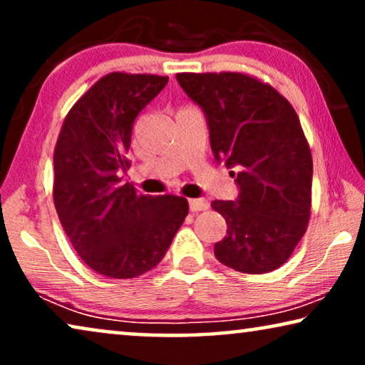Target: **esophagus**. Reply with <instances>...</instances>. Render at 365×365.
Returning <instances> with one entry per match:
<instances>
[{
  "mask_svg": "<svg viewBox=\"0 0 365 365\" xmlns=\"http://www.w3.org/2000/svg\"><path fill=\"white\" fill-rule=\"evenodd\" d=\"M189 209H191L192 212L206 211V209H209V202L206 199H189Z\"/></svg>",
  "mask_w": 365,
  "mask_h": 365,
  "instance_id": "34e87169",
  "label": "esophagus"
}]
</instances>
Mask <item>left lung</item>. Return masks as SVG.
<instances>
[{"label":"left lung","instance_id":"left-lung-1","mask_svg":"<svg viewBox=\"0 0 365 365\" xmlns=\"http://www.w3.org/2000/svg\"><path fill=\"white\" fill-rule=\"evenodd\" d=\"M176 78L206 114L214 158L237 169V202H211L227 224L214 256L244 274L281 267L311 217L312 156L297 113L276 88L251 74Z\"/></svg>","mask_w":365,"mask_h":365}]
</instances>
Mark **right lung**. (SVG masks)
<instances>
[{"label":"right lung","instance_id":"obj_1","mask_svg":"<svg viewBox=\"0 0 365 365\" xmlns=\"http://www.w3.org/2000/svg\"><path fill=\"white\" fill-rule=\"evenodd\" d=\"M168 76L109 73L64 118L54 148V207L79 257L113 279H131L163 261L187 216L186 197L138 194L121 171L138 114Z\"/></svg>","mask_w":365,"mask_h":365}]
</instances>
